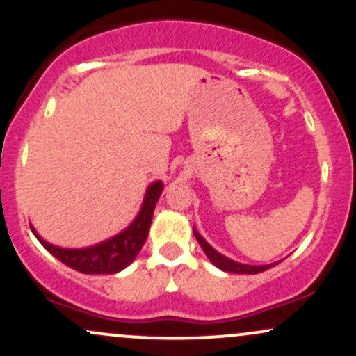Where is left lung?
<instances>
[{
  "mask_svg": "<svg viewBox=\"0 0 356 356\" xmlns=\"http://www.w3.org/2000/svg\"><path fill=\"white\" fill-rule=\"evenodd\" d=\"M192 231H194V236H195V239H197V243L201 244L202 251L206 252L207 259H209L216 268H219L220 271H224V273H232V275H256V273H263V271H266V269L280 264V261H275V263H269V264L238 263V261L231 259V257L220 254L219 251H216V249L212 248L201 234H199V231L195 229V227H192Z\"/></svg>",
  "mask_w": 356,
  "mask_h": 356,
  "instance_id": "1",
  "label": "left lung"
}]
</instances>
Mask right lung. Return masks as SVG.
<instances>
[{"label":"right lung","instance_id":"1","mask_svg":"<svg viewBox=\"0 0 356 356\" xmlns=\"http://www.w3.org/2000/svg\"><path fill=\"white\" fill-rule=\"evenodd\" d=\"M164 191V182L154 181L147 187L144 201H142L140 211L134 218L132 222L117 232L112 238L100 241V243L92 244L87 248H61L56 244L48 243L38 231L31 226V231L36 239L42 243V246L55 256L56 259L67 264L68 268L75 271L83 273V275H117L124 271L127 266L134 263L138 256L140 249L144 248L147 236H149L150 224H152V216L155 204Z\"/></svg>","mask_w":356,"mask_h":356}]
</instances>
